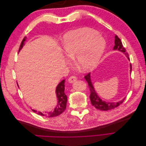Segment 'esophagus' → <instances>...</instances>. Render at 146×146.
Wrapping results in <instances>:
<instances>
[{
    "mask_svg": "<svg viewBox=\"0 0 146 146\" xmlns=\"http://www.w3.org/2000/svg\"><path fill=\"white\" fill-rule=\"evenodd\" d=\"M77 80V77L75 76H70L69 78H68V81L69 83H73L75 81H76Z\"/></svg>",
    "mask_w": 146,
    "mask_h": 146,
    "instance_id": "esophagus-1",
    "label": "esophagus"
}]
</instances>
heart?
<instances>
[{"instance_id": "1", "label": "heart", "mask_w": 146, "mask_h": 146, "mask_svg": "<svg viewBox=\"0 0 146 146\" xmlns=\"http://www.w3.org/2000/svg\"><path fill=\"white\" fill-rule=\"evenodd\" d=\"M62 45L69 58H76L79 69L83 71H90L98 65L104 53L105 42L97 31L85 28L64 34Z\"/></svg>"}]
</instances>
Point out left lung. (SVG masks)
Returning a JSON list of instances; mask_svg holds the SVG:
<instances>
[{
  "instance_id": "8db88e82",
  "label": "left lung",
  "mask_w": 146,
  "mask_h": 146,
  "mask_svg": "<svg viewBox=\"0 0 146 146\" xmlns=\"http://www.w3.org/2000/svg\"><path fill=\"white\" fill-rule=\"evenodd\" d=\"M114 43H115V46L114 47V50H119L123 53H125V54L127 55V56H129V54L126 53V50L125 47H123L122 43L121 41V39H119V38L117 36H115V41H114ZM131 64H130V71L131 70ZM85 80L87 81L88 84V86H89L90 90V100L91 102L92 105V106L100 110H102V111H107V110H110L113 109L114 108L117 107V106H119L120 104H121L123 102V100L118 102H106L105 101H103L102 99L99 98V97L98 95L97 94L94 88L92 86V84L91 81V77H90V74L88 73L86 74L85 76Z\"/></svg>"
}]
</instances>
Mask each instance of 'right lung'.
<instances>
[{
    "label": "right lung",
    "instance_id": "add662e5",
    "mask_svg": "<svg viewBox=\"0 0 146 146\" xmlns=\"http://www.w3.org/2000/svg\"><path fill=\"white\" fill-rule=\"evenodd\" d=\"M25 41V37L23 39L19 46V51L21 49L24 44V41ZM56 93L57 98H58V105L54 109V111L49 113H42L41 111H37L36 113L39 115L43 116H47L48 117H53L60 115L62 113L66 108V103H67V96L64 94V80L61 81L56 87ZM33 112H36L35 110H32Z\"/></svg>",
    "mask_w": 146,
    "mask_h": 146
}]
</instances>
